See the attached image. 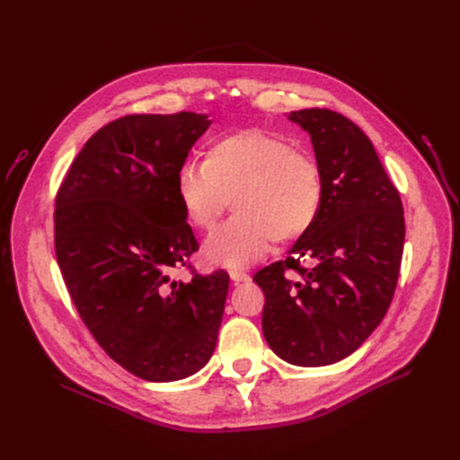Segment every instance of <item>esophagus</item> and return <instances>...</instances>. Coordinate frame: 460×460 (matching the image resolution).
<instances>
[{
  "label": "esophagus",
  "instance_id": "1",
  "mask_svg": "<svg viewBox=\"0 0 460 460\" xmlns=\"http://www.w3.org/2000/svg\"><path fill=\"white\" fill-rule=\"evenodd\" d=\"M230 278H232L234 284H243V282L252 280V276L245 274V272H238V270H232V272H230Z\"/></svg>",
  "mask_w": 460,
  "mask_h": 460
}]
</instances>
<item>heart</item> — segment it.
Masks as SVG:
<instances>
[{
    "label": "heart",
    "instance_id": "heart-1",
    "mask_svg": "<svg viewBox=\"0 0 460 460\" xmlns=\"http://www.w3.org/2000/svg\"><path fill=\"white\" fill-rule=\"evenodd\" d=\"M174 191L188 225L211 230L232 199L235 215L208 235L203 261L208 267L245 269L280 245L301 240L323 205L318 164L288 142L261 130L218 137L205 163H184Z\"/></svg>",
    "mask_w": 460,
    "mask_h": 460
}]
</instances>
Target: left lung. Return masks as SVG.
<instances>
[{
  "instance_id": "1",
  "label": "left lung",
  "mask_w": 460,
  "mask_h": 460,
  "mask_svg": "<svg viewBox=\"0 0 460 460\" xmlns=\"http://www.w3.org/2000/svg\"><path fill=\"white\" fill-rule=\"evenodd\" d=\"M288 119L311 136L323 205L288 259L253 280L264 291L262 333L270 349L289 365L326 367L355 353L385 316L405 218L399 191L355 122L330 109L291 111Z\"/></svg>"
}]
</instances>
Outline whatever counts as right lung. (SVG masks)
<instances>
[{
  "label": "right lung",
  "instance_id": "right-lung-1",
  "mask_svg": "<svg viewBox=\"0 0 460 460\" xmlns=\"http://www.w3.org/2000/svg\"><path fill=\"white\" fill-rule=\"evenodd\" d=\"M213 120L128 115L97 130L55 201V253L78 314L103 351L147 382H176L211 358L230 278L172 280L199 245L174 191Z\"/></svg>",
  "mask_w": 460,
  "mask_h": 460
}]
</instances>
